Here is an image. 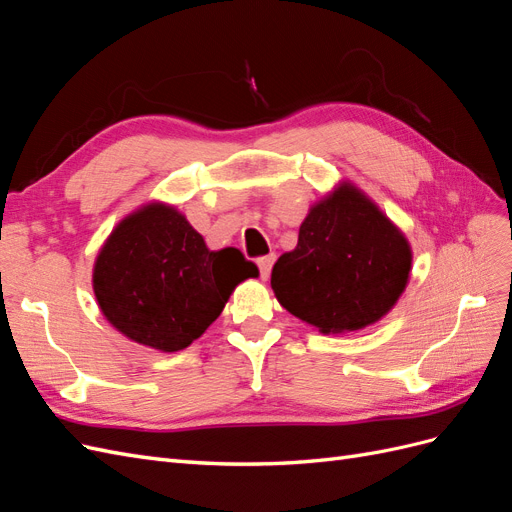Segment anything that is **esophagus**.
I'll return each instance as SVG.
<instances>
[{
	"mask_svg": "<svg viewBox=\"0 0 512 512\" xmlns=\"http://www.w3.org/2000/svg\"><path fill=\"white\" fill-rule=\"evenodd\" d=\"M273 262H275V254L262 256V258H258V260H256V265H258V269H260L262 280H267V277H269V273H271V267H273Z\"/></svg>",
	"mask_w": 512,
	"mask_h": 512,
	"instance_id": "obj_1",
	"label": "esophagus"
}]
</instances>
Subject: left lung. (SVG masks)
<instances>
[{
	"mask_svg": "<svg viewBox=\"0 0 512 512\" xmlns=\"http://www.w3.org/2000/svg\"><path fill=\"white\" fill-rule=\"evenodd\" d=\"M412 267L406 237L352 185L307 213L299 243L277 258L271 288L292 316L322 333L380 320L404 292Z\"/></svg>",
	"mask_w": 512,
	"mask_h": 512,
	"instance_id": "1",
	"label": "left lung"
}]
</instances>
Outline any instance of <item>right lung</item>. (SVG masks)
Returning a JSON list of instances; mask_svg holds the SVG:
<instances>
[{
  "instance_id": "right-lung-1",
  "label": "right lung",
  "mask_w": 512,
  "mask_h": 512,
  "mask_svg": "<svg viewBox=\"0 0 512 512\" xmlns=\"http://www.w3.org/2000/svg\"><path fill=\"white\" fill-rule=\"evenodd\" d=\"M247 277H258V269L239 250L211 252L175 207L151 203L106 239L94 267V292L117 331L143 346L177 352L207 331Z\"/></svg>"
}]
</instances>
